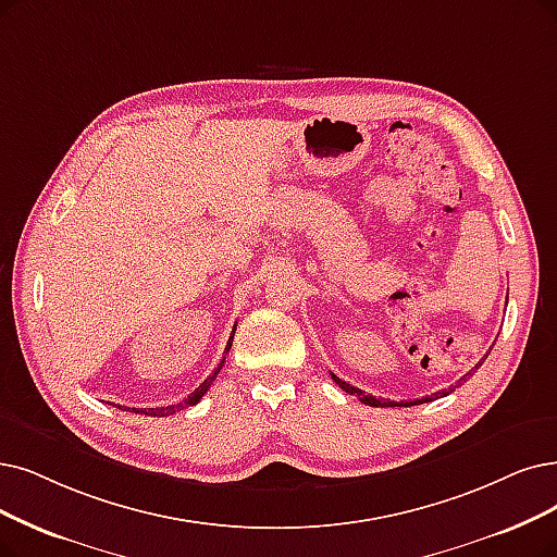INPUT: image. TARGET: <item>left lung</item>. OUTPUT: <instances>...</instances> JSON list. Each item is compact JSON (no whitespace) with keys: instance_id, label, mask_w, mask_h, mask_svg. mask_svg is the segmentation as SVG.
<instances>
[{"instance_id":"left-lung-1","label":"left lung","mask_w":557,"mask_h":557,"mask_svg":"<svg viewBox=\"0 0 557 557\" xmlns=\"http://www.w3.org/2000/svg\"><path fill=\"white\" fill-rule=\"evenodd\" d=\"M486 356H488V351L484 354V359H486ZM484 359H480V363L475 366V370L482 366V361H484ZM471 376H473V370H471V372H466V374L461 376V380L457 382V386H459L461 382H469ZM331 380L336 382V384H338V386H341L345 393H349V395H356V397H359L361 403H363V405H368V407H416V405H422V403H432V399H438V397H446L448 393H453V391H455V386H450V388H446V391H438V393H434L432 397L411 399V403H391V399H376L374 395H370V393H366V391H361V388H356V386H351V384L343 382L341 376H336V374H333V372H331Z\"/></svg>"}]
</instances>
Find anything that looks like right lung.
<instances>
[{"label":"right lung","mask_w":557,"mask_h":557,"mask_svg":"<svg viewBox=\"0 0 557 557\" xmlns=\"http://www.w3.org/2000/svg\"><path fill=\"white\" fill-rule=\"evenodd\" d=\"M233 336H235V329H233V333H231V338H228V343H226V351H224V359H221V363H219V368L208 376V380L201 384V386H198L194 393H189L185 399H183V403L181 405H171V407H162V409H141V411H135V413H146V416H171V413H175V411H181V409H187V407H194V405H198V403H201V399H203V395L208 393V388L212 386V382H214V376L219 374V370H221V366H224L226 363V354L231 351V345H233ZM119 409H121V405H119ZM127 409V407H125Z\"/></svg>","instance_id":"add662e5"}]
</instances>
